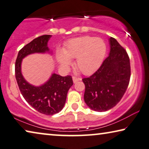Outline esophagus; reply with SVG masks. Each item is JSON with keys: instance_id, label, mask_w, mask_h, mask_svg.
Returning <instances> with one entry per match:
<instances>
[{"instance_id": "34e87169", "label": "esophagus", "mask_w": 149, "mask_h": 149, "mask_svg": "<svg viewBox=\"0 0 149 149\" xmlns=\"http://www.w3.org/2000/svg\"><path fill=\"white\" fill-rule=\"evenodd\" d=\"M73 81H74V83H76L77 81H78L79 80H80V78H79V77H75L74 76L73 77Z\"/></svg>"}]
</instances>
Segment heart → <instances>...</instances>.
Segmentation results:
<instances>
[{"label":"heart","mask_w":149,"mask_h":149,"mask_svg":"<svg viewBox=\"0 0 149 149\" xmlns=\"http://www.w3.org/2000/svg\"><path fill=\"white\" fill-rule=\"evenodd\" d=\"M107 51L104 41L89 36L71 40L58 54L57 59L63 68L71 64L70 58H76L75 65L84 74H93L103 62Z\"/></svg>","instance_id":"obj_1"}]
</instances>
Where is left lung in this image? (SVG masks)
<instances>
[{"mask_svg": "<svg viewBox=\"0 0 149 149\" xmlns=\"http://www.w3.org/2000/svg\"><path fill=\"white\" fill-rule=\"evenodd\" d=\"M109 55L91 76L82 79L85 84L84 101L96 111H106L120 101L130 79V58L116 39L109 38Z\"/></svg>", "mask_w": 149, "mask_h": 149, "instance_id": "left-lung-1", "label": "left lung"}]
</instances>
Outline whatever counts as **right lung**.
<instances>
[{"label":"right lung","mask_w":149,"mask_h":149,"mask_svg":"<svg viewBox=\"0 0 149 149\" xmlns=\"http://www.w3.org/2000/svg\"><path fill=\"white\" fill-rule=\"evenodd\" d=\"M51 35H43L33 39L19 51L15 62V77L19 88L25 100L42 114L52 116L61 111L66 101L69 89L73 85L70 75L63 77L53 74L49 80L40 86L30 84L22 74V59L33 53H51L48 42Z\"/></svg>","instance_id":"obj_1"}]
</instances>
